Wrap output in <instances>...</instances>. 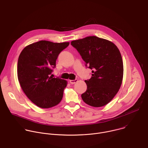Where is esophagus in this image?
Listing matches in <instances>:
<instances>
[{
	"label": "esophagus",
	"instance_id": "obj_1",
	"mask_svg": "<svg viewBox=\"0 0 148 148\" xmlns=\"http://www.w3.org/2000/svg\"><path fill=\"white\" fill-rule=\"evenodd\" d=\"M77 81H78V80H77V79L70 80H69V82H70L71 84H75V83H76Z\"/></svg>",
	"mask_w": 148,
	"mask_h": 148
}]
</instances>
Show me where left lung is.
I'll use <instances>...</instances> for the list:
<instances>
[{"mask_svg":"<svg viewBox=\"0 0 148 148\" xmlns=\"http://www.w3.org/2000/svg\"><path fill=\"white\" fill-rule=\"evenodd\" d=\"M71 45L79 52L92 77L85 80L87 90L81 96L87 104L100 107L107 104L119 91L124 66L121 53L112 42L96 36L74 40Z\"/></svg>","mask_w":148,"mask_h":148,"instance_id":"obj_1","label":"left lung"}]
</instances>
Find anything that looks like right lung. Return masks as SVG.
<instances>
[{
  "label": "right lung",
  "mask_w": 148,
  "mask_h": 148,
  "mask_svg": "<svg viewBox=\"0 0 148 148\" xmlns=\"http://www.w3.org/2000/svg\"><path fill=\"white\" fill-rule=\"evenodd\" d=\"M69 42L42 40L26 46L17 63V77L23 91L34 104L42 108L58 105L63 97L67 81L50 76L58 55Z\"/></svg>",
  "instance_id": "right-lung-1"
}]
</instances>
